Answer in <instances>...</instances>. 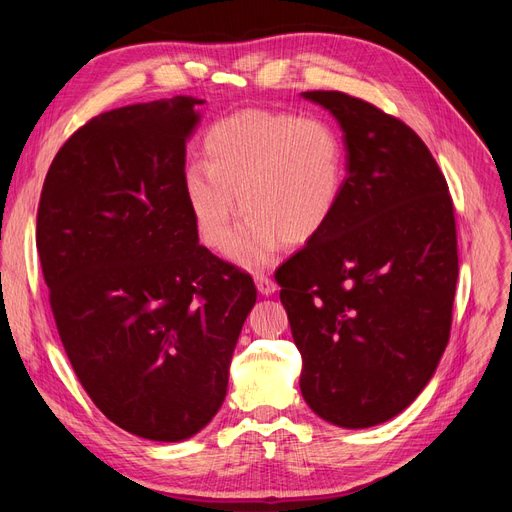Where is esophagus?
I'll return each mask as SVG.
<instances>
[{"instance_id": "obj_1", "label": "esophagus", "mask_w": 512, "mask_h": 512, "mask_svg": "<svg viewBox=\"0 0 512 512\" xmlns=\"http://www.w3.org/2000/svg\"><path fill=\"white\" fill-rule=\"evenodd\" d=\"M254 282H256V288H258V292L262 294V297H271V294L277 290V284L271 280L269 275H256L254 277Z\"/></svg>"}]
</instances>
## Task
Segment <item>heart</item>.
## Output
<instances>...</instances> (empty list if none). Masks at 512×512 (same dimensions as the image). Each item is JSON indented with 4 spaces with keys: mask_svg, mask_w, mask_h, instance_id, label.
Wrapping results in <instances>:
<instances>
[{
    "mask_svg": "<svg viewBox=\"0 0 512 512\" xmlns=\"http://www.w3.org/2000/svg\"><path fill=\"white\" fill-rule=\"evenodd\" d=\"M203 147L207 164L185 168V200L213 250L228 245L241 208L251 213L228 247L235 265L267 267L284 243L314 241L333 220L346 156L329 121L247 108L213 123Z\"/></svg>",
    "mask_w": 512,
    "mask_h": 512,
    "instance_id": "heart-1",
    "label": "heart"
}]
</instances>
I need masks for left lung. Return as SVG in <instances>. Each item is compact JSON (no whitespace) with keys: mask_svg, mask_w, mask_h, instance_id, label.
Instances as JSON below:
<instances>
[{"mask_svg":"<svg viewBox=\"0 0 512 512\" xmlns=\"http://www.w3.org/2000/svg\"><path fill=\"white\" fill-rule=\"evenodd\" d=\"M339 123L346 179L329 226L277 269L320 418L365 429L404 412L436 374L459 275L453 200L404 121L342 91H303Z\"/></svg>","mask_w":512,"mask_h":512,"instance_id":"left-lung-1","label":"left lung"}]
</instances>
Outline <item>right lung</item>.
Listing matches in <instances>:
<instances>
[{
  "mask_svg": "<svg viewBox=\"0 0 512 512\" xmlns=\"http://www.w3.org/2000/svg\"><path fill=\"white\" fill-rule=\"evenodd\" d=\"M175 96L74 132L46 173L36 245L61 344L102 414L188 440L224 404L252 277L198 243L183 192L200 111Z\"/></svg>",
  "mask_w": 512,
  "mask_h": 512,
  "instance_id": "1",
  "label": "right lung"
}]
</instances>
